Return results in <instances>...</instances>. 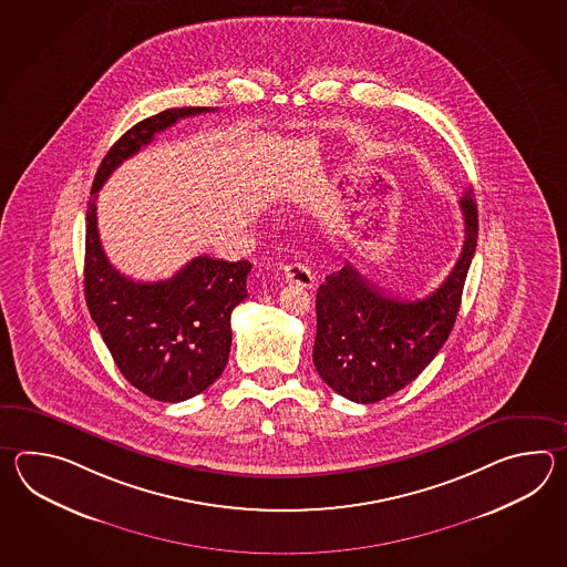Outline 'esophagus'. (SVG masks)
Here are the masks:
<instances>
[{"label": "esophagus", "mask_w": 567, "mask_h": 567, "mask_svg": "<svg viewBox=\"0 0 567 567\" xmlns=\"http://www.w3.org/2000/svg\"><path fill=\"white\" fill-rule=\"evenodd\" d=\"M284 279L288 284L301 286V288H312L313 286L312 271L303 264H289V266L284 267Z\"/></svg>", "instance_id": "34e87169"}]
</instances>
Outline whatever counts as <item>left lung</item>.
Here are the masks:
<instances>
[{"mask_svg":"<svg viewBox=\"0 0 567 567\" xmlns=\"http://www.w3.org/2000/svg\"><path fill=\"white\" fill-rule=\"evenodd\" d=\"M464 247L446 281L422 300H399L347 264L316 296L313 367L326 385L354 403H377L410 385L444 347L478 239L471 188L460 198Z\"/></svg>","mask_w":567,"mask_h":567,"instance_id":"left-lung-1","label":"left lung"}]
</instances>
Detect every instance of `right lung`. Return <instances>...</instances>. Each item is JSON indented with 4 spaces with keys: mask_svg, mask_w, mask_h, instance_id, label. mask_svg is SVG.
Returning <instances> with one entry per match:
<instances>
[{
    "mask_svg": "<svg viewBox=\"0 0 567 567\" xmlns=\"http://www.w3.org/2000/svg\"><path fill=\"white\" fill-rule=\"evenodd\" d=\"M215 111L166 109L140 121L111 145L96 169L86 208L85 298L121 374L156 401L203 393L229 361L230 312L247 298L249 261L198 255L164 281H133L109 264L96 229V193L113 169L176 121Z\"/></svg>",
    "mask_w": 567,
    "mask_h": 567,
    "instance_id": "right-lung-1",
    "label": "right lung"
}]
</instances>
